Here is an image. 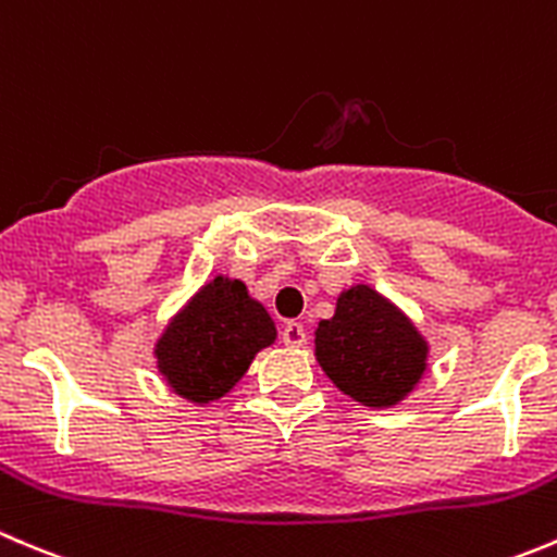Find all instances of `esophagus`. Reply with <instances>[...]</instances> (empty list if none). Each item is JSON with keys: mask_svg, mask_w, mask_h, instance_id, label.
<instances>
[{"mask_svg": "<svg viewBox=\"0 0 557 557\" xmlns=\"http://www.w3.org/2000/svg\"><path fill=\"white\" fill-rule=\"evenodd\" d=\"M283 343L288 345V348H301V345L307 343L305 326H301L299 321L285 323V326H283Z\"/></svg>", "mask_w": 557, "mask_h": 557, "instance_id": "esophagus-1", "label": "esophagus"}]
</instances>
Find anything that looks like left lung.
I'll list each match as a JSON object with an SVG mask.
<instances>
[{
    "instance_id": "8db88e82",
    "label": "left lung",
    "mask_w": 557,
    "mask_h": 557,
    "mask_svg": "<svg viewBox=\"0 0 557 557\" xmlns=\"http://www.w3.org/2000/svg\"><path fill=\"white\" fill-rule=\"evenodd\" d=\"M430 345L397 305L359 283L318 323L315 359L329 381L367 408L399 405L428 372Z\"/></svg>"
}]
</instances>
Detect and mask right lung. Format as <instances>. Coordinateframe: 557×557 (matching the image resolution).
Listing matches in <instances>:
<instances>
[{"label":"right lung","mask_w":557,"mask_h":557,"mask_svg":"<svg viewBox=\"0 0 557 557\" xmlns=\"http://www.w3.org/2000/svg\"><path fill=\"white\" fill-rule=\"evenodd\" d=\"M277 339L272 315L242 280L218 274L176 312L154 343L160 375L196 405L225 397L258 350Z\"/></svg>","instance_id":"right-lung-1"}]
</instances>
